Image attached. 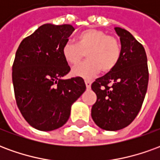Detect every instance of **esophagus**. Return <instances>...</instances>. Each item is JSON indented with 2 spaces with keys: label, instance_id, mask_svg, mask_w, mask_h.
Wrapping results in <instances>:
<instances>
[{
  "label": "esophagus",
  "instance_id": "34e87169",
  "mask_svg": "<svg viewBox=\"0 0 160 160\" xmlns=\"http://www.w3.org/2000/svg\"><path fill=\"white\" fill-rule=\"evenodd\" d=\"M85 83H86V87H87V89L91 88V85H92V81L89 80H85Z\"/></svg>",
  "mask_w": 160,
  "mask_h": 160
}]
</instances>
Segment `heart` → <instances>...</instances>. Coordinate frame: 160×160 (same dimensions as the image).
<instances>
[{
  "mask_svg": "<svg viewBox=\"0 0 160 160\" xmlns=\"http://www.w3.org/2000/svg\"><path fill=\"white\" fill-rule=\"evenodd\" d=\"M76 43L67 42L62 48L63 58L70 65L80 62L87 53V61L72 68V73L82 78H92L99 71L108 73L118 65L121 57V45L114 37L102 31L88 29L75 38Z\"/></svg>",
  "mask_w": 160,
  "mask_h": 160,
  "instance_id": "b5f03b06",
  "label": "heart"
}]
</instances>
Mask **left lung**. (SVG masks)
Wrapping results in <instances>:
<instances>
[{
	"label": "left lung",
	"mask_w": 160,
	"mask_h": 160,
	"mask_svg": "<svg viewBox=\"0 0 160 160\" xmlns=\"http://www.w3.org/2000/svg\"><path fill=\"white\" fill-rule=\"evenodd\" d=\"M115 31L120 38V60L114 69L92 84L97 95L92 118L100 128L108 131L127 127L136 118L149 78L144 47L125 29L115 27Z\"/></svg>",
	"instance_id": "left-lung-1"
}]
</instances>
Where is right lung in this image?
<instances>
[{
    "label": "right lung",
    "mask_w": 160,
    "mask_h": 160,
    "mask_svg": "<svg viewBox=\"0 0 160 160\" xmlns=\"http://www.w3.org/2000/svg\"><path fill=\"white\" fill-rule=\"evenodd\" d=\"M74 28L44 24L20 42L12 65L15 99L26 122L51 131L66 123L71 106L86 91L81 77L64 80L70 67L62 48Z\"/></svg>",
    "instance_id": "obj_1"
}]
</instances>
